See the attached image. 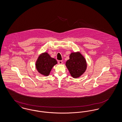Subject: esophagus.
Wrapping results in <instances>:
<instances>
[{
	"instance_id": "esophagus-1",
	"label": "esophagus",
	"mask_w": 122,
	"mask_h": 122,
	"mask_svg": "<svg viewBox=\"0 0 122 122\" xmlns=\"http://www.w3.org/2000/svg\"><path fill=\"white\" fill-rule=\"evenodd\" d=\"M58 64H63V61L62 60H59L58 61Z\"/></svg>"
}]
</instances>
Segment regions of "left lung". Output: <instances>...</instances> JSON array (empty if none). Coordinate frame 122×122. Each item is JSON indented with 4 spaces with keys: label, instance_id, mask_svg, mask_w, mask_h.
<instances>
[{
    "label": "left lung",
    "instance_id": "left-lung-1",
    "mask_svg": "<svg viewBox=\"0 0 122 122\" xmlns=\"http://www.w3.org/2000/svg\"><path fill=\"white\" fill-rule=\"evenodd\" d=\"M66 66L71 76L74 78H77L86 71L87 63L80 52H72L70 54V59L66 62Z\"/></svg>",
    "mask_w": 122,
    "mask_h": 122
}]
</instances>
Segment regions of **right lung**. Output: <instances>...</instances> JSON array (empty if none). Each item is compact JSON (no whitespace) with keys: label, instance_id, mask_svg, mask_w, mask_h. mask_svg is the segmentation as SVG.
Wrapping results in <instances>:
<instances>
[{"label":"right lung","instance_id":"obj_1","mask_svg":"<svg viewBox=\"0 0 122 122\" xmlns=\"http://www.w3.org/2000/svg\"><path fill=\"white\" fill-rule=\"evenodd\" d=\"M57 64V60L52 58L47 52L41 53L36 63V67L38 72L43 76H49L52 67Z\"/></svg>","mask_w":122,"mask_h":122}]
</instances>
